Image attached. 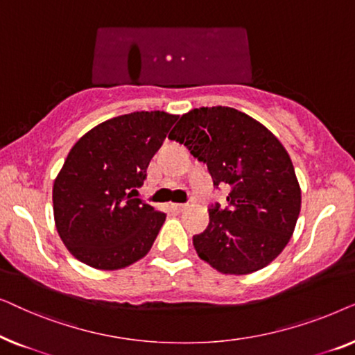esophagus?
<instances>
[{
    "instance_id": "1",
    "label": "esophagus",
    "mask_w": 355,
    "mask_h": 355,
    "mask_svg": "<svg viewBox=\"0 0 355 355\" xmlns=\"http://www.w3.org/2000/svg\"><path fill=\"white\" fill-rule=\"evenodd\" d=\"M187 203H173V208L176 211H184V210H187Z\"/></svg>"
}]
</instances>
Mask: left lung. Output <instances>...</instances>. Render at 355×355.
Returning <instances> with one entry per match:
<instances>
[{
    "mask_svg": "<svg viewBox=\"0 0 355 355\" xmlns=\"http://www.w3.org/2000/svg\"><path fill=\"white\" fill-rule=\"evenodd\" d=\"M207 163L213 186H230V207L210 208V223L193 236L198 257L223 275L265 268L293 236L300 186L283 144L259 121L230 106L196 108L168 135Z\"/></svg>",
    "mask_w": 355,
    "mask_h": 355,
    "instance_id": "obj_1",
    "label": "left lung"
}]
</instances>
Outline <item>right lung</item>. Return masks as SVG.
<instances>
[{"label":"right lung","mask_w":355,"mask_h":355,"mask_svg":"<svg viewBox=\"0 0 355 355\" xmlns=\"http://www.w3.org/2000/svg\"><path fill=\"white\" fill-rule=\"evenodd\" d=\"M178 116L135 111L95 125L74 144L53 184L56 231L96 270H121L152 249L166 215L134 198Z\"/></svg>","instance_id":"obj_1"}]
</instances>
